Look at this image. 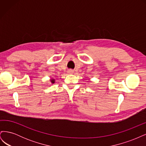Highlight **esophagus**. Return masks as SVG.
<instances>
[{"label": "esophagus", "mask_w": 146, "mask_h": 146, "mask_svg": "<svg viewBox=\"0 0 146 146\" xmlns=\"http://www.w3.org/2000/svg\"><path fill=\"white\" fill-rule=\"evenodd\" d=\"M74 70H72V69H69L68 70V72L69 74H72L73 73H74Z\"/></svg>", "instance_id": "1"}]
</instances>
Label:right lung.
Returning <instances> with one entry per match:
<instances>
[{
	"label": "right lung",
	"mask_w": 146,
	"mask_h": 146,
	"mask_svg": "<svg viewBox=\"0 0 146 146\" xmlns=\"http://www.w3.org/2000/svg\"><path fill=\"white\" fill-rule=\"evenodd\" d=\"M50 80V82L52 83V84H54L55 82V79L54 78H52L51 80Z\"/></svg>",
	"instance_id": "1"
}]
</instances>
